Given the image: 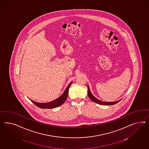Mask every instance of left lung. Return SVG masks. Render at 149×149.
I'll return each mask as SVG.
<instances>
[{
    "mask_svg": "<svg viewBox=\"0 0 149 149\" xmlns=\"http://www.w3.org/2000/svg\"><path fill=\"white\" fill-rule=\"evenodd\" d=\"M88 95L89 97V98H90L93 102H94L95 103H98V104H101V105H113V104H116L118 102H119L120 101V100H117L116 102H103V101H101L99 99H97L95 97L92 93L91 92L90 88L88 85Z\"/></svg>",
    "mask_w": 149,
    "mask_h": 149,
    "instance_id": "left-lung-1",
    "label": "left lung"
}]
</instances>
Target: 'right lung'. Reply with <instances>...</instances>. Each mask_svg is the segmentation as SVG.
<instances>
[{
  "label": "right lung",
  "instance_id": "obj_1",
  "mask_svg": "<svg viewBox=\"0 0 149 149\" xmlns=\"http://www.w3.org/2000/svg\"><path fill=\"white\" fill-rule=\"evenodd\" d=\"M71 82L69 85L67 86V87L66 88L64 92L62 95H61L58 98L54 100V101H52L49 103H38V102H36L33 100H32L31 99V100L32 101L34 104L36 105L38 107L40 108L41 109H53L56 107H58L61 106V105L64 103V102L65 101V100L67 99V96H68V91L69 89V87L72 84Z\"/></svg>",
  "mask_w": 149,
  "mask_h": 149
}]
</instances>
